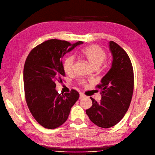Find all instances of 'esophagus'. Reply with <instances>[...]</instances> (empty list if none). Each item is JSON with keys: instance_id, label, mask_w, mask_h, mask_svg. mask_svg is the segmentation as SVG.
<instances>
[{"instance_id": "34e87169", "label": "esophagus", "mask_w": 155, "mask_h": 155, "mask_svg": "<svg viewBox=\"0 0 155 155\" xmlns=\"http://www.w3.org/2000/svg\"><path fill=\"white\" fill-rule=\"evenodd\" d=\"M84 97H85V95H84L83 94H80V99H83Z\"/></svg>"}]
</instances>
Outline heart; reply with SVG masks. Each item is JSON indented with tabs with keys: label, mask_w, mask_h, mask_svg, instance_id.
Segmentation results:
<instances>
[{
	"label": "heart",
	"mask_w": 155,
	"mask_h": 155,
	"mask_svg": "<svg viewBox=\"0 0 155 155\" xmlns=\"http://www.w3.org/2000/svg\"><path fill=\"white\" fill-rule=\"evenodd\" d=\"M82 54L86 58L90 66L94 68H99L106 58V53L101 47L97 45H91L85 48ZM74 57L69 56L65 58L63 68L66 74H70L73 71Z\"/></svg>",
	"instance_id": "1"
}]
</instances>
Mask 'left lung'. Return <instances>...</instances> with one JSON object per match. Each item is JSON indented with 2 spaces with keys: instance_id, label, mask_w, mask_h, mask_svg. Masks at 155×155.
<instances>
[{
  "instance_id": "8db88e82",
  "label": "left lung",
  "mask_w": 155,
  "mask_h": 155,
  "mask_svg": "<svg viewBox=\"0 0 155 155\" xmlns=\"http://www.w3.org/2000/svg\"><path fill=\"white\" fill-rule=\"evenodd\" d=\"M111 66L101 80V100L90 97L92 106L86 110L91 121L101 128H109L121 121L131 101L134 75L131 61L126 51L117 44L110 41Z\"/></svg>"
}]
</instances>
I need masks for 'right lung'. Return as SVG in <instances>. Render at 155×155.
<instances>
[{
    "instance_id": "right-lung-1",
    "label": "right lung",
    "mask_w": 155,
    "mask_h": 155,
    "mask_svg": "<svg viewBox=\"0 0 155 155\" xmlns=\"http://www.w3.org/2000/svg\"><path fill=\"white\" fill-rule=\"evenodd\" d=\"M82 44L49 40L34 48L26 58L23 78L27 105L34 119L45 128L56 129L66 122L80 97L74 89L64 95L58 94L56 82L62 81L65 75L64 55Z\"/></svg>"
}]
</instances>
